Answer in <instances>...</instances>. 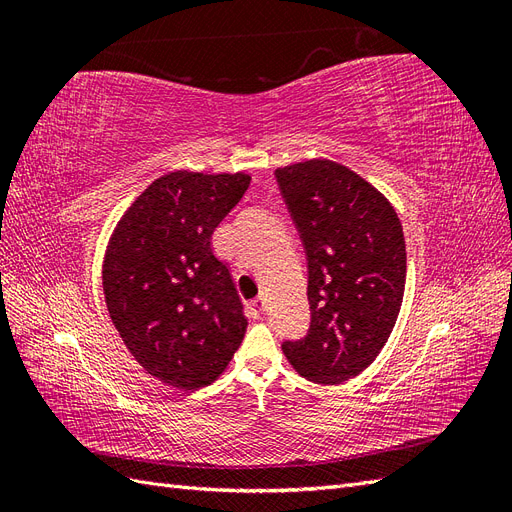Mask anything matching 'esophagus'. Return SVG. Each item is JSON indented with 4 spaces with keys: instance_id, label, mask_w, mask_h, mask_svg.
Listing matches in <instances>:
<instances>
[{
    "instance_id": "obj_1",
    "label": "esophagus",
    "mask_w": 512,
    "mask_h": 512,
    "mask_svg": "<svg viewBox=\"0 0 512 512\" xmlns=\"http://www.w3.org/2000/svg\"><path fill=\"white\" fill-rule=\"evenodd\" d=\"M265 307H267L265 299L258 297V299H254V301L250 303V312H252L254 318H262V314H265Z\"/></svg>"
}]
</instances>
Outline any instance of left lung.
<instances>
[{
    "mask_svg": "<svg viewBox=\"0 0 512 512\" xmlns=\"http://www.w3.org/2000/svg\"><path fill=\"white\" fill-rule=\"evenodd\" d=\"M307 254L309 333L282 350L299 376L342 384L376 361L406 290V241L378 188L333 160L275 170Z\"/></svg>",
    "mask_w": 512,
    "mask_h": 512,
    "instance_id": "8db88e82",
    "label": "left lung"
}]
</instances>
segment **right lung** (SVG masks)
Returning <instances> with one entry per match:
<instances>
[{
    "label": "right lung",
    "instance_id": "right-lung-1",
    "mask_svg": "<svg viewBox=\"0 0 512 512\" xmlns=\"http://www.w3.org/2000/svg\"><path fill=\"white\" fill-rule=\"evenodd\" d=\"M247 173L175 170L121 215L102 262L108 314L147 374L179 391L218 380L247 318L211 235L235 207Z\"/></svg>",
    "mask_w": 512,
    "mask_h": 512
}]
</instances>
